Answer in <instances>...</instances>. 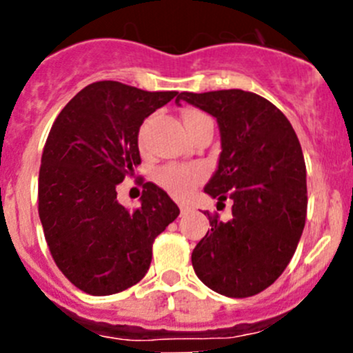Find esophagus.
I'll use <instances>...</instances> for the list:
<instances>
[{
    "mask_svg": "<svg viewBox=\"0 0 353 353\" xmlns=\"http://www.w3.org/2000/svg\"><path fill=\"white\" fill-rule=\"evenodd\" d=\"M179 208H181V215H186V213L191 210L188 205H179Z\"/></svg>",
    "mask_w": 353,
    "mask_h": 353,
    "instance_id": "34e87169",
    "label": "esophagus"
}]
</instances>
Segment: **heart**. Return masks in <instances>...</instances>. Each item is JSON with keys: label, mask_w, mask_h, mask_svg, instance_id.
Segmentation results:
<instances>
[{"label": "heart", "mask_w": 353, "mask_h": 353, "mask_svg": "<svg viewBox=\"0 0 353 353\" xmlns=\"http://www.w3.org/2000/svg\"><path fill=\"white\" fill-rule=\"evenodd\" d=\"M206 114L199 112V110H190L184 114V124L186 128L193 124L199 117H205ZM148 123L141 126L140 131V143H143L145 134H147ZM205 177V170L199 165L193 163H170V165H163L157 170L155 179L167 193H170L176 198H184L198 186Z\"/></svg>", "instance_id": "heart-1"}]
</instances>
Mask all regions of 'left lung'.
Segmentation results:
<instances>
[{
    "label": "left lung",
    "mask_w": 353,
    "mask_h": 353,
    "mask_svg": "<svg viewBox=\"0 0 353 353\" xmlns=\"http://www.w3.org/2000/svg\"><path fill=\"white\" fill-rule=\"evenodd\" d=\"M216 117L219 169L205 193L232 199V219L210 213L191 254L198 279L227 297L268 288L290 263L305 225L307 186L301 143L290 121L265 97L239 88L177 97Z\"/></svg>",
    "instance_id": "1"
}]
</instances>
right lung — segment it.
<instances>
[{"instance_id": "right-lung-1", "label": "right lung", "mask_w": 353, "mask_h": 353, "mask_svg": "<svg viewBox=\"0 0 353 353\" xmlns=\"http://www.w3.org/2000/svg\"><path fill=\"white\" fill-rule=\"evenodd\" d=\"M176 95L95 81L68 102L49 131L39 216L56 266L87 294H117L140 282L155 237L179 215L154 183L145 184L134 210L119 205L116 191L141 163L138 131L145 117Z\"/></svg>"}]
</instances>
